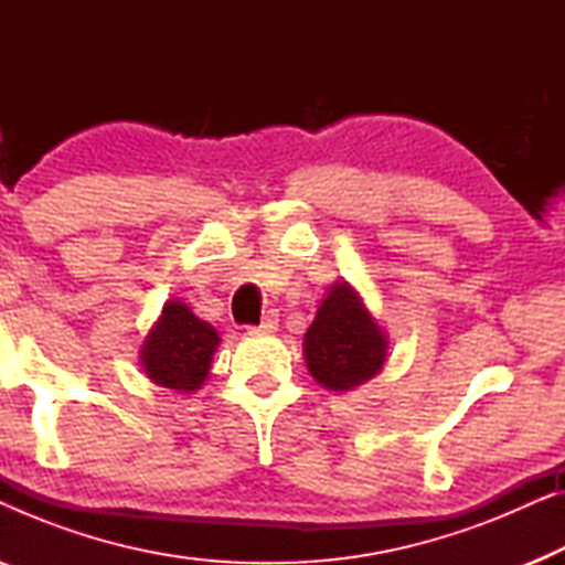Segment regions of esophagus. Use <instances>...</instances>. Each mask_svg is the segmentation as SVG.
Instances as JSON below:
<instances>
[{
  "instance_id": "34e87169",
  "label": "esophagus",
  "mask_w": 565,
  "mask_h": 565,
  "mask_svg": "<svg viewBox=\"0 0 565 565\" xmlns=\"http://www.w3.org/2000/svg\"><path fill=\"white\" fill-rule=\"evenodd\" d=\"M277 323H280V313H277L273 308V311L265 313V319H262L259 327H252V331H262V334H269V331L277 329Z\"/></svg>"
}]
</instances>
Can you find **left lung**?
I'll return each mask as SVG.
<instances>
[{
    "label": "left lung",
    "mask_w": 565,
    "mask_h": 565,
    "mask_svg": "<svg viewBox=\"0 0 565 565\" xmlns=\"http://www.w3.org/2000/svg\"><path fill=\"white\" fill-rule=\"evenodd\" d=\"M306 365L329 391H350L373 377L385 362V337L358 292L337 282L306 331Z\"/></svg>",
    "instance_id": "1"
}]
</instances>
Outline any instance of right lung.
Instances as JSON below:
<instances>
[{"instance_id":"1","label":"right lung","mask_w":565,"mask_h":565,"mask_svg":"<svg viewBox=\"0 0 565 565\" xmlns=\"http://www.w3.org/2000/svg\"><path fill=\"white\" fill-rule=\"evenodd\" d=\"M218 334L200 321L180 300H169L161 319L146 339L141 362L153 383L172 391H195L203 385Z\"/></svg>"}]
</instances>
